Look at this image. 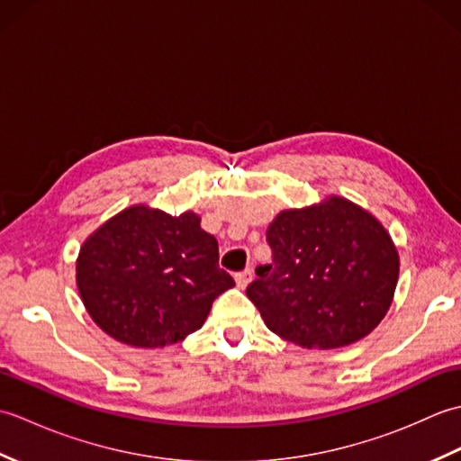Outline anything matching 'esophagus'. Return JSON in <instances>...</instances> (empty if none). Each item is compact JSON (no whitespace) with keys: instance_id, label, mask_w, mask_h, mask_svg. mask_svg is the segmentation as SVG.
I'll use <instances>...</instances> for the list:
<instances>
[{"instance_id":"1","label":"esophagus","mask_w":461,"mask_h":461,"mask_svg":"<svg viewBox=\"0 0 461 461\" xmlns=\"http://www.w3.org/2000/svg\"><path fill=\"white\" fill-rule=\"evenodd\" d=\"M251 277H253V271L248 267V269H243V271H240V273H236V283H238V287L240 289H246L248 287V283L251 281Z\"/></svg>"}]
</instances>
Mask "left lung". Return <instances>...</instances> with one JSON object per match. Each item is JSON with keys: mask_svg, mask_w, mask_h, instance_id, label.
<instances>
[{"mask_svg": "<svg viewBox=\"0 0 461 461\" xmlns=\"http://www.w3.org/2000/svg\"><path fill=\"white\" fill-rule=\"evenodd\" d=\"M269 266L246 289L269 330L303 348L365 339L393 305L400 259L375 215L339 195L283 210L267 228Z\"/></svg>", "mask_w": 461, "mask_h": 461, "instance_id": "8db88e82", "label": "left lung"}]
</instances>
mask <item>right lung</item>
Masks as SVG:
<instances>
[{"label":"right lung","instance_id":"obj_1","mask_svg":"<svg viewBox=\"0 0 461 461\" xmlns=\"http://www.w3.org/2000/svg\"><path fill=\"white\" fill-rule=\"evenodd\" d=\"M200 215L131 205L85 240L77 287L106 335L131 347L174 345L198 330L236 281Z\"/></svg>","mask_w":461,"mask_h":461}]
</instances>
